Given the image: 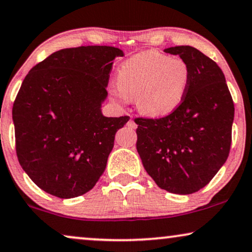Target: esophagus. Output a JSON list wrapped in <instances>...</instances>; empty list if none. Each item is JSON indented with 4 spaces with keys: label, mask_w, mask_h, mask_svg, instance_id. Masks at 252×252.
Segmentation results:
<instances>
[{
    "label": "esophagus",
    "mask_w": 252,
    "mask_h": 252,
    "mask_svg": "<svg viewBox=\"0 0 252 252\" xmlns=\"http://www.w3.org/2000/svg\"><path fill=\"white\" fill-rule=\"evenodd\" d=\"M127 126L130 127V128H136L137 125L135 123H134V120L130 119V120H128V123H127Z\"/></svg>",
    "instance_id": "1"
}]
</instances>
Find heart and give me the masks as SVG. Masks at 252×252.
Returning a JSON list of instances; mask_svg holds the SVG:
<instances>
[{
    "label": "heart",
    "instance_id": "b5f03b06",
    "mask_svg": "<svg viewBox=\"0 0 252 252\" xmlns=\"http://www.w3.org/2000/svg\"><path fill=\"white\" fill-rule=\"evenodd\" d=\"M190 84V67L182 58H172L157 50L143 51L124 62L112 95L120 101L136 97L141 113L161 118L173 113Z\"/></svg>",
    "mask_w": 252,
    "mask_h": 252
}]
</instances>
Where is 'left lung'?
I'll return each mask as SVG.
<instances>
[{
    "label": "left lung",
    "mask_w": 252,
    "mask_h": 252,
    "mask_svg": "<svg viewBox=\"0 0 252 252\" xmlns=\"http://www.w3.org/2000/svg\"><path fill=\"white\" fill-rule=\"evenodd\" d=\"M164 51L187 62L190 84L173 113L135 120L136 149L158 187L189 195L205 187L227 160L234 103L221 68L211 58L190 46Z\"/></svg>",
    "instance_id": "obj_1"
}]
</instances>
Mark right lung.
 Wrapping results in <instances>:
<instances>
[{
	"label": "right lung",
	"instance_id": "obj_1",
	"mask_svg": "<svg viewBox=\"0 0 252 252\" xmlns=\"http://www.w3.org/2000/svg\"><path fill=\"white\" fill-rule=\"evenodd\" d=\"M109 46L66 48L24 79L12 108L16 151L34 184L60 198L84 195L104 172L116 132L129 117H105L113 60Z\"/></svg>",
	"mask_w": 252,
	"mask_h": 252
}]
</instances>
